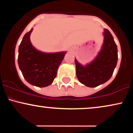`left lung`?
<instances>
[{"instance_id":"obj_1","label":"left lung","mask_w":133,"mask_h":133,"mask_svg":"<svg viewBox=\"0 0 133 133\" xmlns=\"http://www.w3.org/2000/svg\"><path fill=\"white\" fill-rule=\"evenodd\" d=\"M104 42L96 59L84 66L75 59L76 76L79 82L95 88L108 81L112 76L117 62V48L110 32L104 29Z\"/></svg>"}]
</instances>
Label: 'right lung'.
Wrapping results in <instances>:
<instances>
[{
    "instance_id": "1",
    "label": "right lung",
    "mask_w": 133,
    "mask_h": 133,
    "mask_svg": "<svg viewBox=\"0 0 133 133\" xmlns=\"http://www.w3.org/2000/svg\"><path fill=\"white\" fill-rule=\"evenodd\" d=\"M24 35L19 47L18 64L24 79L33 86L43 88L51 85L57 76L58 68L66 52L45 53L38 51L32 45L30 36Z\"/></svg>"
}]
</instances>
